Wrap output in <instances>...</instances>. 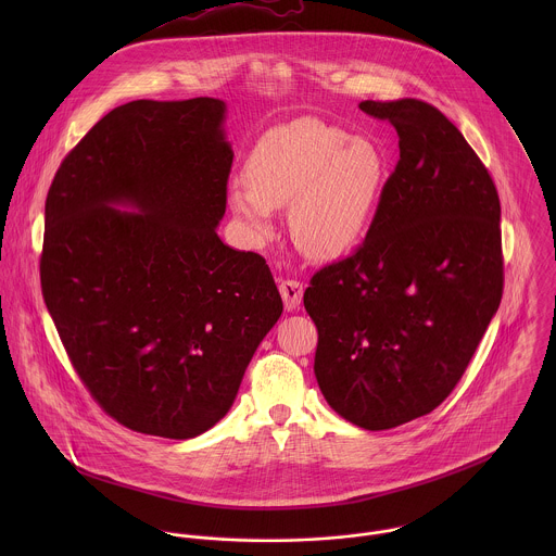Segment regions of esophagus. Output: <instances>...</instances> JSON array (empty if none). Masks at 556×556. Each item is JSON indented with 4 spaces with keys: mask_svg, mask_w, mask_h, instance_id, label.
<instances>
[{
    "mask_svg": "<svg viewBox=\"0 0 556 556\" xmlns=\"http://www.w3.org/2000/svg\"><path fill=\"white\" fill-rule=\"evenodd\" d=\"M280 295L285 300V308L289 313L298 311L300 304H302V298H304V285L298 282V280H282L280 282Z\"/></svg>",
    "mask_w": 556,
    "mask_h": 556,
    "instance_id": "obj_1",
    "label": "esophagus"
}]
</instances>
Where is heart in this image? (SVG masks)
Here are the masks:
<instances>
[{
	"label": "heart",
	"mask_w": 556,
	"mask_h": 556,
	"mask_svg": "<svg viewBox=\"0 0 556 556\" xmlns=\"http://www.w3.org/2000/svg\"><path fill=\"white\" fill-rule=\"evenodd\" d=\"M243 177L245 186L229 190V205L250 238H271L274 210L291 203L298 245L317 258H338L372 227L386 156L368 137H349L320 119H298L258 139Z\"/></svg>",
	"instance_id": "b5f03b06"
}]
</instances>
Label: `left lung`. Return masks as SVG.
Instances as JSON below:
<instances>
[{
  "mask_svg": "<svg viewBox=\"0 0 556 556\" xmlns=\"http://www.w3.org/2000/svg\"><path fill=\"white\" fill-rule=\"evenodd\" d=\"M397 160L364 243L304 293L327 404L364 430L434 410L463 379L503 295L501 203L463 132L417 98L364 100Z\"/></svg>",
  "mask_w": 556,
  "mask_h": 556,
  "instance_id": "1",
  "label": "left lung"
}]
</instances>
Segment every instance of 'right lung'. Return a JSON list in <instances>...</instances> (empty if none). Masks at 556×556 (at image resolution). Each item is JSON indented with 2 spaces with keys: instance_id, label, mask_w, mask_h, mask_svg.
<instances>
[{
  "instance_id": "right-lung-1",
  "label": "right lung",
  "mask_w": 556,
  "mask_h": 556,
  "mask_svg": "<svg viewBox=\"0 0 556 556\" xmlns=\"http://www.w3.org/2000/svg\"><path fill=\"white\" fill-rule=\"evenodd\" d=\"M225 111L216 98L122 104L47 194L45 304L83 386L135 432L210 430L282 315L265 258L216 233L233 164Z\"/></svg>"
}]
</instances>
